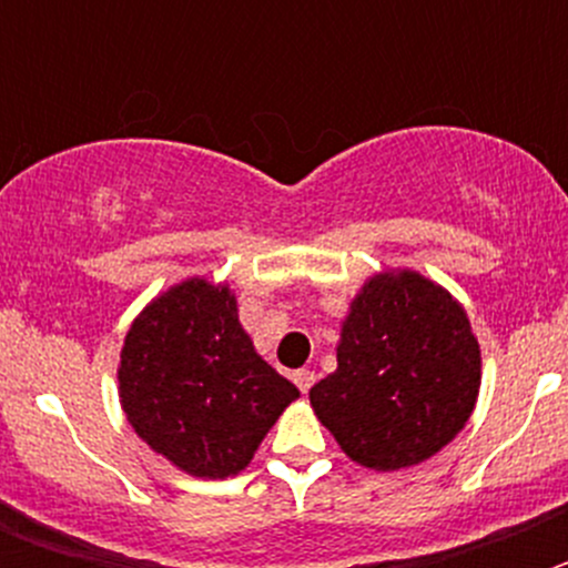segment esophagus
Wrapping results in <instances>:
<instances>
[{
  "instance_id": "1",
  "label": "esophagus",
  "mask_w": 568,
  "mask_h": 568,
  "mask_svg": "<svg viewBox=\"0 0 568 568\" xmlns=\"http://www.w3.org/2000/svg\"><path fill=\"white\" fill-rule=\"evenodd\" d=\"M293 381H295V386H298L301 393H310V389H313V384H315V373H313V369H298V373H293Z\"/></svg>"
}]
</instances>
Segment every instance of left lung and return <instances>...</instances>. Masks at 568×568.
Instances as JSON below:
<instances>
[{"instance_id": "obj_1", "label": "left lung", "mask_w": 568, "mask_h": 568, "mask_svg": "<svg viewBox=\"0 0 568 568\" xmlns=\"http://www.w3.org/2000/svg\"><path fill=\"white\" fill-rule=\"evenodd\" d=\"M480 349L453 295L418 273L378 275L346 315L338 369L310 389L315 415L353 460L404 469L464 429Z\"/></svg>"}]
</instances>
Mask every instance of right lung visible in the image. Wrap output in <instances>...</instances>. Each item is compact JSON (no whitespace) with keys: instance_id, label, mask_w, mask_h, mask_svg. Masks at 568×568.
Masks as SVG:
<instances>
[{"instance_id":"right-lung-1","label":"right lung","mask_w":568,"mask_h":568,"mask_svg":"<svg viewBox=\"0 0 568 568\" xmlns=\"http://www.w3.org/2000/svg\"><path fill=\"white\" fill-rule=\"evenodd\" d=\"M133 429L195 478H230L298 389L255 355L235 295L190 278L133 321L119 366Z\"/></svg>"}]
</instances>
